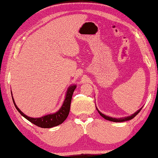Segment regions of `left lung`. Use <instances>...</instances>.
Wrapping results in <instances>:
<instances>
[{"mask_svg": "<svg viewBox=\"0 0 158 158\" xmlns=\"http://www.w3.org/2000/svg\"><path fill=\"white\" fill-rule=\"evenodd\" d=\"M96 109H97V107H96ZM142 108H140L138 110V111L135 112L134 114H132V115H131L130 116H127V117H124V118H113V117H110V116H107V115H104L103 113H102L99 110H98V113L100 114L101 116H102L104 118H105L106 120H108V121H113V122H123V121H129V120H131V119L133 118L134 117H135L137 115H138V113H139V112L141 110Z\"/></svg>", "mask_w": 158, "mask_h": 158, "instance_id": "obj_1", "label": "left lung"}]
</instances>
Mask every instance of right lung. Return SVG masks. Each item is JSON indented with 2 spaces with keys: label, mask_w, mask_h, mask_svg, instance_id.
<instances>
[{
  "label": "right lung",
  "mask_w": 158,
  "mask_h": 158,
  "mask_svg": "<svg viewBox=\"0 0 158 158\" xmlns=\"http://www.w3.org/2000/svg\"><path fill=\"white\" fill-rule=\"evenodd\" d=\"M76 87H77L76 85H71V86L68 87L63 104H62V107H61L60 109L57 112H56V113L53 114H49V115H44V116L41 118H35L28 117L26 115H25L23 112H21V110L17 107L12 94V101L15 107H16V109L18 110V111L21 114V115H23L25 118H26L28 121H29L30 122L34 123L36 126L41 127V128H51V127L58 126V125L61 124V123L67 118L70 112L72 96H73V91L76 89Z\"/></svg>",
  "instance_id": "obj_1"
}]
</instances>
